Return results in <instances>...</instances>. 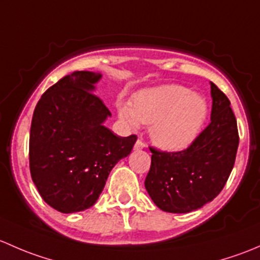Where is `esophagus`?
Instances as JSON below:
<instances>
[{
    "instance_id": "1",
    "label": "esophagus",
    "mask_w": 260,
    "mask_h": 260,
    "mask_svg": "<svg viewBox=\"0 0 260 260\" xmlns=\"http://www.w3.org/2000/svg\"><path fill=\"white\" fill-rule=\"evenodd\" d=\"M145 148V144H144L143 140H140V139H138L135 143V145H134V149L135 150H140V149H144Z\"/></svg>"
}]
</instances>
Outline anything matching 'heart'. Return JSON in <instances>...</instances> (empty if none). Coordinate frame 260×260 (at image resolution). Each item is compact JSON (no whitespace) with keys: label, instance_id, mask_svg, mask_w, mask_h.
<instances>
[{"label":"heart","instance_id":"obj_1","mask_svg":"<svg viewBox=\"0 0 260 260\" xmlns=\"http://www.w3.org/2000/svg\"><path fill=\"white\" fill-rule=\"evenodd\" d=\"M119 116L136 129L140 122L151 124L150 135L157 146L168 150L189 146L207 121L208 103L204 98L179 85H167L141 91L133 105L119 103Z\"/></svg>","mask_w":260,"mask_h":260}]
</instances>
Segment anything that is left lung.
I'll use <instances>...</instances> for the list:
<instances>
[{
    "label": "left lung",
    "instance_id": "left-lung-1",
    "mask_svg": "<svg viewBox=\"0 0 260 260\" xmlns=\"http://www.w3.org/2000/svg\"><path fill=\"white\" fill-rule=\"evenodd\" d=\"M211 119L198 138L181 151L150 148L151 165L145 188L157 208L190 213L218 197L235 162L239 134L230 101L211 82Z\"/></svg>",
    "mask_w": 260,
    "mask_h": 260
}]
</instances>
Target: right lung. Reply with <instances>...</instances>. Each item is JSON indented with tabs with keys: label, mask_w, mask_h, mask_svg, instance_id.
<instances>
[{
	"label": "right lung",
	"mask_w": 260,
	"mask_h": 260,
	"mask_svg": "<svg viewBox=\"0 0 260 260\" xmlns=\"http://www.w3.org/2000/svg\"><path fill=\"white\" fill-rule=\"evenodd\" d=\"M100 74L74 71L41 96L30 130L31 178L42 199L61 213L89 209L138 136H117L103 122L111 112L92 92Z\"/></svg>",
	"instance_id": "add662e5"
}]
</instances>
